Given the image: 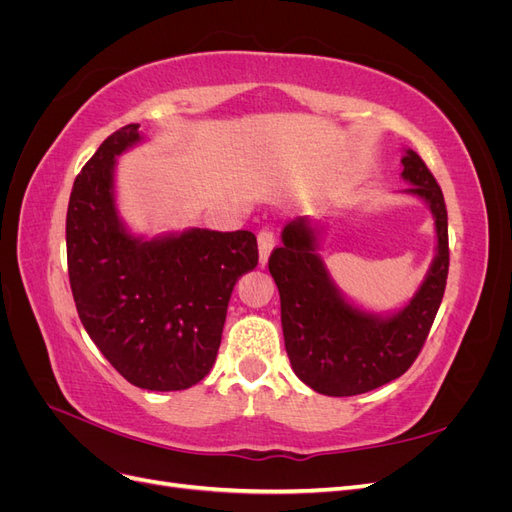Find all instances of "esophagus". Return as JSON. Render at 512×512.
I'll return each mask as SVG.
<instances>
[{
	"instance_id": "1",
	"label": "esophagus",
	"mask_w": 512,
	"mask_h": 512,
	"mask_svg": "<svg viewBox=\"0 0 512 512\" xmlns=\"http://www.w3.org/2000/svg\"><path fill=\"white\" fill-rule=\"evenodd\" d=\"M275 235H273V230L271 228H262L260 232H258V250H260V265L265 267L267 265V260H269V254H271V250L275 247Z\"/></svg>"
}]
</instances>
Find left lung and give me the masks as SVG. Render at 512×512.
Listing matches in <instances>:
<instances>
[{
  "instance_id": "8db88e82",
  "label": "left lung",
  "mask_w": 512,
  "mask_h": 512,
  "mask_svg": "<svg viewBox=\"0 0 512 512\" xmlns=\"http://www.w3.org/2000/svg\"><path fill=\"white\" fill-rule=\"evenodd\" d=\"M401 164V175L412 183L406 192L427 200L436 218L438 252L421 290L399 314L376 318L344 301L316 254V235L307 218L286 224L284 245L269 256L290 365L322 395H361L406 374L442 303L451 258L444 196L416 151L408 149Z\"/></svg>"
}]
</instances>
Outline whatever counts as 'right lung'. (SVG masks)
Returning <instances> with one entry per match:
<instances>
[{
  "label": "right lung",
  "instance_id": "right-lung-1",
  "mask_svg": "<svg viewBox=\"0 0 512 512\" xmlns=\"http://www.w3.org/2000/svg\"><path fill=\"white\" fill-rule=\"evenodd\" d=\"M141 141L138 123L113 132L74 179L66 215L76 312L119 374L138 389L183 391L218 356L232 288L258 265L254 232L192 228L143 241L121 226L115 156Z\"/></svg>",
  "mask_w": 512,
  "mask_h": 512
}]
</instances>
